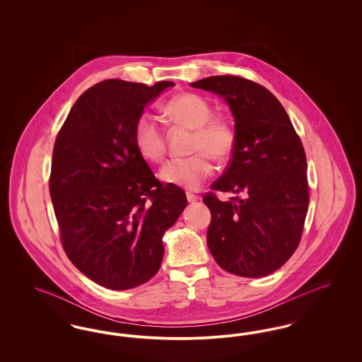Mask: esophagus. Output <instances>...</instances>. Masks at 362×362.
Here are the masks:
<instances>
[{
	"label": "esophagus",
	"instance_id": "obj_1",
	"mask_svg": "<svg viewBox=\"0 0 362 362\" xmlns=\"http://www.w3.org/2000/svg\"><path fill=\"white\" fill-rule=\"evenodd\" d=\"M186 195H187V201H189V204H194V202L199 201V197H198V195H194V194H191V192H187Z\"/></svg>",
	"mask_w": 362,
	"mask_h": 362
}]
</instances>
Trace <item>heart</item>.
<instances>
[{
  "label": "heart",
  "instance_id": "b5f03b06",
  "mask_svg": "<svg viewBox=\"0 0 362 362\" xmlns=\"http://www.w3.org/2000/svg\"><path fill=\"white\" fill-rule=\"evenodd\" d=\"M164 114L176 124L194 130L189 152L194 155L173 158L160 171V179L168 185L197 189L213 173L214 161H224L232 155L236 144L235 130L224 118L213 117L206 99L197 93L173 96L163 107ZM133 139L139 155L160 163L165 152V136L158 121L151 114H141L134 124Z\"/></svg>",
  "mask_w": 362,
  "mask_h": 362
}]
</instances>
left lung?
I'll use <instances>...</instances> for the list:
<instances>
[{
	"label": "left lung",
	"mask_w": 362,
	"mask_h": 362,
	"mask_svg": "<svg viewBox=\"0 0 362 362\" xmlns=\"http://www.w3.org/2000/svg\"><path fill=\"white\" fill-rule=\"evenodd\" d=\"M189 86L223 96L235 117L232 158L204 195L209 250L230 274L269 276L292 257L304 229L310 192L301 139L282 104L255 81L211 76ZM216 190L245 197L223 203Z\"/></svg>",
	"instance_id": "8db88e82"
}]
</instances>
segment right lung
<instances>
[{"mask_svg": "<svg viewBox=\"0 0 362 362\" xmlns=\"http://www.w3.org/2000/svg\"><path fill=\"white\" fill-rule=\"evenodd\" d=\"M98 83L77 99L52 151L50 197L70 262L107 289L145 284L160 269L163 235L187 205L156 179L134 145L145 105L168 86Z\"/></svg>", "mask_w": 362, "mask_h": 362, "instance_id": "1", "label": "right lung"}]
</instances>
